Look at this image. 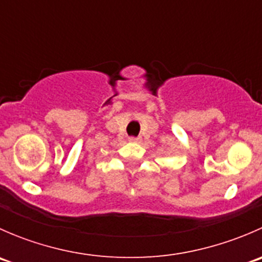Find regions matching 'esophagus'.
I'll return each instance as SVG.
<instances>
[{
    "label": "esophagus",
    "mask_w": 262,
    "mask_h": 262,
    "mask_svg": "<svg viewBox=\"0 0 262 262\" xmlns=\"http://www.w3.org/2000/svg\"><path fill=\"white\" fill-rule=\"evenodd\" d=\"M129 141H130V142H141V138H139V137H129Z\"/></svg>",
    "instance_id": "1"
}]
</instances>
